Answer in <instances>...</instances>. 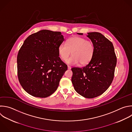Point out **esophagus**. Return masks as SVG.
I'll return each instance as SVG.
<instances>
[{
  "label": "esophagus",
  "mask_w": 132,
  "mask_h": 132,
  "mask_svg": "<svg viewBox=\"0 0 132 132\" xmlns=\"http://www.w3.org/2000/svg\"><path fill=\"white\" fill-rule=\"evenodd\" d=\"M67 67H68V69H70L71 68V67L70 66H68Z\"/></svg>",
  "instance_id": "34e87169"
}]
</instances>
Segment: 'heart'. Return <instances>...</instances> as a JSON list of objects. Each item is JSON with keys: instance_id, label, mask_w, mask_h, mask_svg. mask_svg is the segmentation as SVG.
<instances>
[{"instance_id": "1", "label": "heart", "mask_w": 132, "mask_h": 132, "mask_svg": "<svg viewBox=\"0 0 132 132\" xmlns=\"http://www.w3.org/2000/svg\"><path fill=\"white\" fill-rule=\"evenodd\" d=\"M94 51L91 41L79 37L70 38L66 41V44L62 43L58 47L59 56L63 61H66L71 53L72 55L67 60V63L72 65L79 63L82 65L88 64L93 58Z\"/></svg>"}]
</instances>
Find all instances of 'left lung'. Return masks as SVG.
<instances>
[{
	"label": "left lung",
	"mask_w": 132,
	"mask_h": 132,
	"mask_svg": "<svg viewBox=\"0 0 132 132\" xmlns=\"http://www.w3.org/2000/svg\"><path fill=\"white\" fill-rule=\"evenodd\" d=\"M83 35L82 33H77ZM93 42L94 54L82 68H71V81L75 91L84 97L93 98L102 95L111 84L117 64L112 43L98 32L87 33Z\"/></svg>",
	"instance_id": "8db88e82"
}]
</instances>
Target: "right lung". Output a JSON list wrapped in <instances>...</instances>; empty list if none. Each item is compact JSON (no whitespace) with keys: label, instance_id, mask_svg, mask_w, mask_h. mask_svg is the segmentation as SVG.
Returning a JSON list of instances; mask_svg holds the SVG:
<instances>
[{"label":"right lung","instance_id":"right-lung-1","mask_svg":"<svg viewBox=\"0 0 132 132\" xmlns=\"http://www.w3.org/2000/svg\"><path fill=\"white\" fill-rule=\"evenodd\" d=\"M64 40L61 32L45 29L24 41L17 57L18 76L23 89L30 95L45 98L57 89L67 69L58 52Z\"/></svg>","mask_w":132,"mask_h":132}]
</instances>
